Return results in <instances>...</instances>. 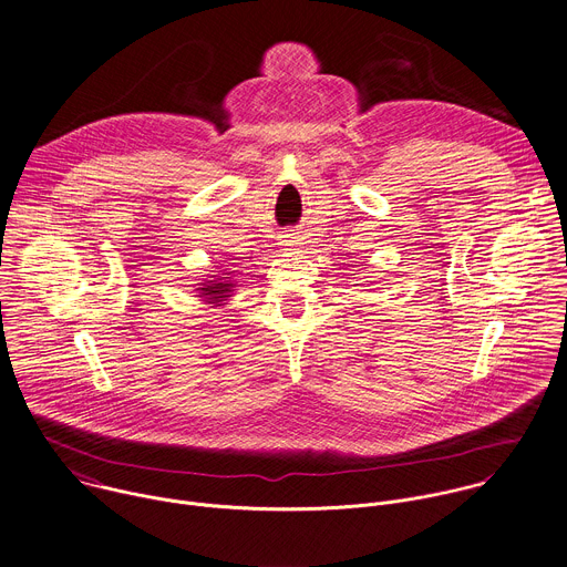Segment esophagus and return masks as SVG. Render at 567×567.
<instances>
[{
	"label": "esophagus",
	"mask_w": 567,
	"mask_h": 567,
	"mask_svg": "<svg viewBox=\"0 0 567 567\" xmlns=\"http://www.w3.org/2000/svg\"><path fill=\"white\" fill-rule=\"evenodd\" d=\"M285 238H287V240H282V245H285V247H291V245H293V243H296V240H291V238H289V236H285Z\"/></svg>",
	"instance_id": "obj_1"
}]
</instances>
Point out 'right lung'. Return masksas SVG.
I'll use <instances>...</instances> for the list:
<instances>
[{"instance_id":"add662e5","label":"right lung","mask_w":567,"mask_h":567,"mask_svg":"<svg viewBox=\"0 0 567 567\" xmlns=\"http://www.w3.org/2000/svg\"><path fill=\"white\" fill-rule=\"evenodd\" d=\"M231 282L229 280H220V278H216V280H207V282H203L200 285V298H207V302H212V305H220L223 300H227L229 298V293H231Z\"/></svg>"}]
</instances>
